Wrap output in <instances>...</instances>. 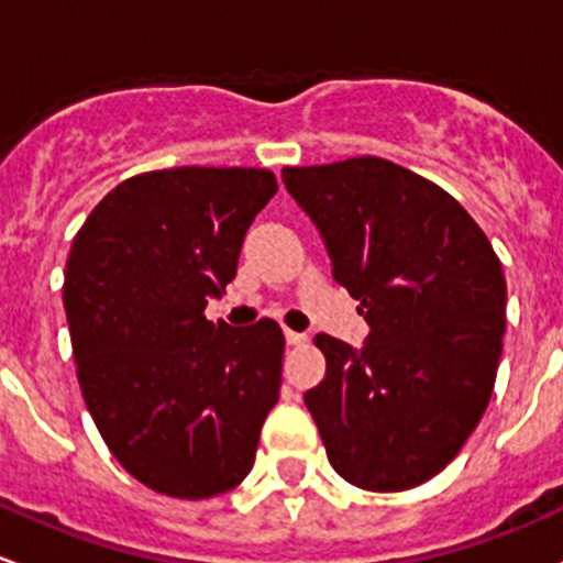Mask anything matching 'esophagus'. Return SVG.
I'll return each instance as SVG.
<instances>
[{
	"instance_id": "esophagus-1",
	"label": "esophagus",
	"mask_w": 563,
	"mask_h": 563,
	"mask_svg": "<svg viewBox=\"0 0 563 563\" xmlns=\"http://www.w3.org/2000/svg\"><path fill=\"white\" fill-rule=\"evenodd\" d=\"M284 339H287L289 346H300L306 341V333H298V330H284Z\"/></svg>"
}]
</instances>
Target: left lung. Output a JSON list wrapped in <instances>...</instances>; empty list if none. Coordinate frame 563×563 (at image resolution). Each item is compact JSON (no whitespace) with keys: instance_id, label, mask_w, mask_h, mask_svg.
<instances>
[{"instance_id":"obj_1","label":"left lung","mask_w":563,"mask_h":563,"mask_svg":"<svg viewBox=\"0 0 563 563\" xmlns=\"http://www.w3.org/2000/svg\"><path fill=\"white\" fill-rule=\"evenodd\" d=\"M282 178L371 328L363 350L314 339L328 368L303 401L330 466L376 494L415 488L453 461L490 401L501 263L453 195L396 162L355 156Z\"/></svg>"}]
</instances>
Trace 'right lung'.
Returning a JSON list of instances; mask_svg holds the SVG:
<instances>
[{"label":"right lung","instance_id":"add662e5","mask_svg":"<svg viewBox=\"0 0 563 563\" xmlns=\"http://www.w3.org/2000/svg\"><path fill=\"white\" fill-rule=\"evenodd\" d=\"M260 167H170L121 181L75 235L65 311L80 393L146 488L208 498L252 472L279 401L284 333L208 322L243 235L276 195Z\"/></svg>","mask_w":563,"mask_h":563}]
</instances>
